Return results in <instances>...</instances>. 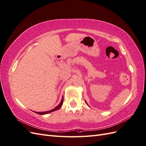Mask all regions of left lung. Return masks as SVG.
<instances>
[{
	"label": "left lung",
	"mask_w": 146,
	"mask_h": 146,
	"mask_svg": "<svg viewBox=\"0 0 146 146\" xmlns=\"http://www.w3.org/2000/svg\"><path fill=\"white\" fill-rule=\"evenodd\" d=\"M85 102H86V104H87V103H86V101H85ZM87 105H88V104H87Z\"/></svg>",
	"instance_id": "left-lung-1"
}]
</instances>
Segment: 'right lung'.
<instances>
[{
  "label": "right lung",
  "instance_id": "obj_1",
  "mask_svg": "<svg viewBox=\"0 0 146 146\" xmlns=\"http://www.w3.org/2000/svg\"><path fill=\"white\" fill-rule=\"evenodd\" d=\"M63 103V97H62V99H61L60 104L58 106H56V107L55 108H54V109H52L51 110H49V111H45V112H36V111H34V112L37 113V114H41V115H43V114H48V113H51V112H53V111H56V110H59L61 107V106H62Z\"/></svg>",
  "mask_w": 146,
  "mask_h": 146
}]
</instances>
